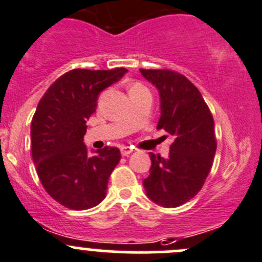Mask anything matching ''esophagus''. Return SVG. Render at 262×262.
I'll return each mask as SVG.
<instances>
[{"instance_id":"1","label":"esophagus","mask_w":262,"mask_h":262,"mask_svg":"<svg viewBox=\"0 0 262 262\" xmlns=\"http://www.w3.org/2000/svg\"><path fill=\"white\" fill-rule=\"evenodd\" d=\"M120 152L123 156H128V155H130L132 152H133V148H132V147H128V146H123L120 148Z\"/></svg>"}]
</instances>
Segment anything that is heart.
<instances>
[{
    "instance_id": "obj_1",
    "label": "heart",
    "mask_w": 262,
    "mask_h": 262,
    "mask_svg": "<svg viewBox=\"0 0 262 262\" xmlns=\"http://www.w3.org/2000/svg\"><path fill=\"white\" fill-rule=\"evenodd\" d=\"M139 87H142V85L141 84H134L132 88H139Z\"/></svg>"
}]
</instances>
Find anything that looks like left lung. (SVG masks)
I'll return each mask as SVG.
<instances>
[{
    "label": "left lung",
    "instance_id": "1",
    "mask_svg": "<svg viewBox=\"0 0 262 262\" xmlns=\"http://www.w3.org/2000/svg\"><path fill=\"white\" fill-rule=\"evenodd\" d=\"M160 95L157 129L174 137L167 159L149 154L146 194L162 207H178L201 190L214 161V119L200 91L179 73L139 69Z\"/></svg>",
    "mask_w": 262,
    "mask_h": 262
}]
</instances>
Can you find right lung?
<instances>
[{
    "label": "right lung",
    "mask_w": 262,
    "mask_h": 262,
    "mask_svg": "<svg viewBox=\"0 0 262 262\" xmlns=\"http://www.w3.org/2000/svg\"><path fill=\"white\" fill-rule=\"evenodd\" d=\"M126 72L125 68L70 70L38 103L30 126L33 161L48 194L68 209H91L106 197L120 151L106 146L90 155L83 138L98 95Z\"/></svg>",
    "instance_id": "1"
}]
</instances>
